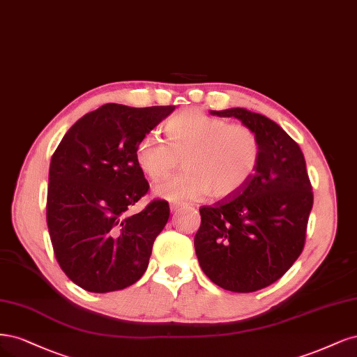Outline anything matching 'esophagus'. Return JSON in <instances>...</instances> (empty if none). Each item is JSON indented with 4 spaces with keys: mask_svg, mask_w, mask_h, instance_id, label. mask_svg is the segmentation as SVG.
I'll return each instance as SVG.
<instances>
[{
    "mask_svg": "<svg viewBox=\"0 0 357 357\" xmlns=\"http://www.w3.org/2000/svg\"><path fill=\"white\" fill-rule=\"evenodd\" d=\"M182 206H183V204L179 203V202L172 203V204H170V211H172V212H176V211H179V209L182 208Z\"/></svg>",
    "mask_w": 357,
    "mask_h": 357,
    "instance_id": "esophagus-1",
    "label": "esophagus"
}]
</instances>
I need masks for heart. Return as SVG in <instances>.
Segmentation results:
<instances>
[{
  "label": "heart",
  "mask_w": 357,
  "mask_h": 357,
  "mask_svg": "<svg viewBox=\"0 0 357 357\" xmlns=\"http://www.w3.org/2000/svg\"><path fill=\"white\" fill-rule=\"evenodd\" d=\"M165 133L166 142L146 135L135 149L137 167L153 182L166 179L182 158L185 170L154 190L163 200H199L209 192L215 199L233 197L258 167L259 139L243 124L185 109L167 120Z\"/></svg>",
  "instance_id": "heart-1"
}]
</instances>
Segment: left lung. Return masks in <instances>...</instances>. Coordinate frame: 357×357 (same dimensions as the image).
Segmentation results:
<instances>
[{
    "label": "left lung",
    "mask_w": 357,
    "mask_h": 357,
    "mask_svg": "<svg viewBox=\"0 0 357 357\" xmlns=\"http://www.w3.org/2000/svg\"><path fill=\"white\" fill-rule=\"evenodd\" d=\"M211 114L234 117L254 130L261 158L243 190L200 209L195 254L215 284L255 292L279 280L301 255L313 208L312 183L300 145L278 123L246 108Z\"/></svg>",
    "instance_id": "1"
}]
</instances>
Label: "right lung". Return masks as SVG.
I'll return each instance as SVG.
<instances>
[{"label": "right lung", "mask_w": 357, "mask_h": 357, "mask_svg": "<svg viewBox=\"0 0 357 357\" xmlns=\"http://www.w3.org/2000/svg\"><path fill=\"white\" fill-rule=\"evenodd\" d=\"M175 107L107 103L79 119L52 157L47 227L63 273L89 292L124 289L145 273L169 203L128 215L148 192L135 149Z\"/></svg>", "instance_id": "right-lung-1"}]
</instances>
